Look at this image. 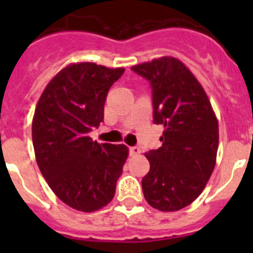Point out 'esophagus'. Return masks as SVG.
<instances>
[{
    "instance_id": "34e87169",
    "label": "esophagus",
    "mask_w": 253,
    "mask_h": 253,
    "mask_svg": "<svg viewBox=\"0 0 253 253\" xmlns=\"http://www.w3.org/2000/svg\"><path fill=\"white\" fill-rule=\"evenodd\" d=\"M129 153H130V156H137V154L140 153V148L139 147H130Z\"/></svg>"
}]
</instances>
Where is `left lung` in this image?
<instances>
[{
  "mask_svg": "<svg viewBox=\"0 0 253 253\" xmlns=\"http://www.w3.org/2000/svg\"><path fill=\"white\" fill-rule=\"evenodd\" d=\"M151 82L153 122L162 147L147 152L142 180L147 203L161 211L187 207L203 193L216 162L218 119L200 82L181 60L161 57L131 67Z\"/></svg>",
  "mask_w": 253,
  "mask_h": 253,
  "instance_id": "8db88e82",
  "label": "left lung"
}]
</instances>
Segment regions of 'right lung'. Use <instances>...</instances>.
I'll return each instance as SVG.
<instances>
[{"label": "right lung", "instance_id": "1", "mask_svg": "<svg viewBox=\"0 0 253 253\" xmlns=\"http://www.w3.org/2000/svg\"><path fill=\"white\" fill-rule=\"evenodd\" d=\"M125 69L82 62L60 69L46 84L33 118V146L43 177L58 198L84 213L115 195L129 149L88 137L104 120L107 91Z\"/></svg>", "mask_w": 253, "mask_h": 253}]
</instances>
